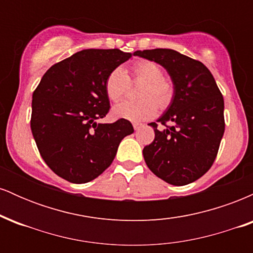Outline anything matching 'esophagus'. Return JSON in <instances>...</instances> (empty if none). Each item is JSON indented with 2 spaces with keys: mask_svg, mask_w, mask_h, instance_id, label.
<instances>
[{
  "mask_svg": "<svg viewBox=\"0 0 253 253\" xmlns=\"http://www.w3.org/2000/svg\"><path fill=\"white\" fill-rule=\"evenodd\" d=\"M140 127H141V124H136V123H134V124H133V128H134L135 130H136V129H139V128H140Z\"/></svg>",
  "mask_w": 253,
  "mask_h": 253,
  "instance_id": "1",
  "label": "esophagus"
}]
</instances>
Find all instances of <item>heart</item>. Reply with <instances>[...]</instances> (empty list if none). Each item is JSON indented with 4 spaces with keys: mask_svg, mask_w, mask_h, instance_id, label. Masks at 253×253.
Wrapping results in <instances>:
<instances>
[{
    "mask_svg": "<svg viewBox=\"0 0 253 253\" xmlns=\"http://www.w3.org/2000/svg\"><path fill=\"white\" fill-rule=\"evenodd\" d=\"M129 80L141 83L138 90V101H126L114 107L118 118L130 121H144L152 118L157 109L167 108L173 96V85L164 78L163 70L152 60H139L130 68V76H127L123 68H115L109 72L104 83L106 94L110 101L119 102L127 94ZM159 104L157 105L156 103Z\"/></svg>",
    "mask_w": 253,
    "mask_h": 253,
    "instance_id": "1",
    "label": "heart"
}]
</instances>
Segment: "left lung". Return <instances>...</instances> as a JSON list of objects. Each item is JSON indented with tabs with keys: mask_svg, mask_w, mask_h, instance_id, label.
Segmentation results:
<instances>
[{
	"mask_svg": "<svg viewBox=\"0 0 253 253\" xmlns=\"http://www.w3.org/2000/svg\"><path fill=\"white\" fill-rule=\"evenodd\" d=\"M134 54L164 66L175 89L169 108L158 119L167 128L159 130L158 124H150L155 139L144 147L145 163L170 184H189L205 175L216 158L225 132L221 91L201 62L175 50L155 48Z\"/></svg>",
	"mask_w": 253,
	"mask_h": 253,
	"instance_id": "1",
	"label": "left lung"
}]
</instances>
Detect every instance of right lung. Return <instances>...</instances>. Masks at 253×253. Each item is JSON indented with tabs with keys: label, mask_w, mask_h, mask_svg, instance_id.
<instances>
[{
	"label": "right lung",
	"mask_w": 253,
	"mask_h": 253,
	"mask_svg": "<svg viewBox=\"0 0 253 253\" xmlns=\"http://www.w3.org/2000/svg\"><path fill=\"white\" fill-rule=\"evenodd\" d=\"M132 56L118 48H89L45 72L33 92L31 129L56 175L76 184L92 181L114 161L121 140L134 132L126 119L97 124L110 109L107 76Z\"/></svg>",
	"instance_id": "add662e5"
}]
</instances>
